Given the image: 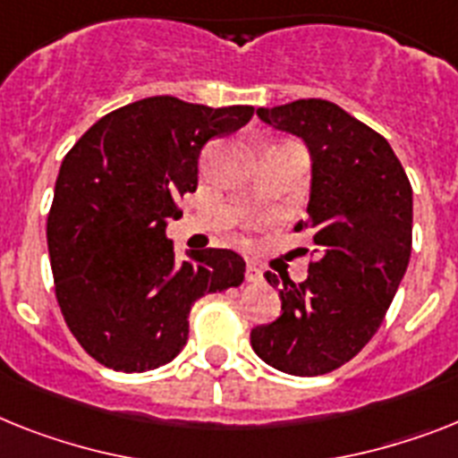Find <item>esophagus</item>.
<instances>
[{
    "mask_svg": "<svg viewBox=\"0 0 458 458\" xmlns=\"http://www.w3.org/2000/svg\"><path fill=\"white\" fill-rule=\"evenodd\" d=\"M245 281H248V283H259V281H262V269H259L257 264L248 262V267H245Z\"/></svg>",
    "mask_w": 458,
    "mask_h": 458,
    "instance_id": "esophagus-1",
    "label": "esophagus"
}]
</instances>
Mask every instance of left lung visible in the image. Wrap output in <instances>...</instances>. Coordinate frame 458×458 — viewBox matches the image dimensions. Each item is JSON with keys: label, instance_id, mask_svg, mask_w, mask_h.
<instances>
[{"label": "left lung", "instance_id": "left-lung-1", "mask_svg": "<svg viewBox=\"0 0 458 458\" xmlns=\"http://www.w3.org/2000/svg\"><path fill=\"white\" fill-rule=\"evenodd\" d=\"M257 116L304 140L311 154V196L294 232L311 229L306 281L267 271L281 316L250 332L255 353L294 377L342 368L374 337L398 293L411 255V184L386 138L339 105L318 98Z\"/></svg>", "mask_w": 458, "mask_h": 458}]
</instances>
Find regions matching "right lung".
I'll return each instance as SVG.
<instances>
[{
  "instance_id": "right-lung-1",
  "label": "right lung",
  "mask_w": 458,
  "mask_h": 458,
  "mask_svg": "<svg viewBox=\"0 0 458 458\" xmlns=\"http://www.w3.org/2000/svg\"><path fill=\"white\" fill-rule=\"evenodd\" d=\"M252 112L145 98L96 121L63 158L47 222L55 300L105 368L170 362L187 344L194 301L243 283V257L206 248L180 262L165 226L180 215L177 196L196 191L208 140L238 131Z\"/></svg>"
}]
</instances>
